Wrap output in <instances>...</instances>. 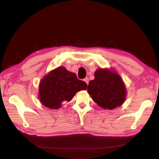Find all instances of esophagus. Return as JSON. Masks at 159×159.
<instances>
[{
    "label": "esophagus",
    "mask_w": 159,
    "mask_h": 159,
    "mask_svg": "<svg viewBox=\"0 0 159 159\" xmlns=\"http://www.w3.org/2000/svg\"><path fill=\"white\" fill-rule=\"evenodd\" d=\"M84 81H85L87 84V85H88V84H89V79H88V78H85V79H84Z\"/></svg>",
    "instance_id": "esophagus-1"
}]
</instances>
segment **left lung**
<instances>
[{"instance_id": "obj_1", "label": "left lung", "mask_w": 159, "mask_h": 159, "mask_svg": "<svg viewBox=\"0 0 159 159\" xmlns=\"http://www.w3.org/2000/svg\"><path fill=\"white\" fill-rule=\"evenodd\" d=\"M91 80L87 91L93 100L103 109L121 106L126 98V87L121 77L109 70L98 69Z\"/></svg>"}]
</instances>
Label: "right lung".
I'll list each match as a JSON object with an SVG mask.
<instances>
[{
  "instance_id": "obj_1",
  "label": "right lung",
  "mask_w": 159,
  "mask_h": 159,
  "mask_svg": "<svg viewBox=\"0 0 159 159\" xmlns=\"http://www.w3.org/2000/svg\"><path fill=\"white\" fill-rule=\"evenodd\" d=\"M87 86L85 81L78 79L75 73L59 67L42 80L39 98L45 107L52 109H59L62 102H70L77 92L85 90Z\"/></svg>"
}]
</instances>
